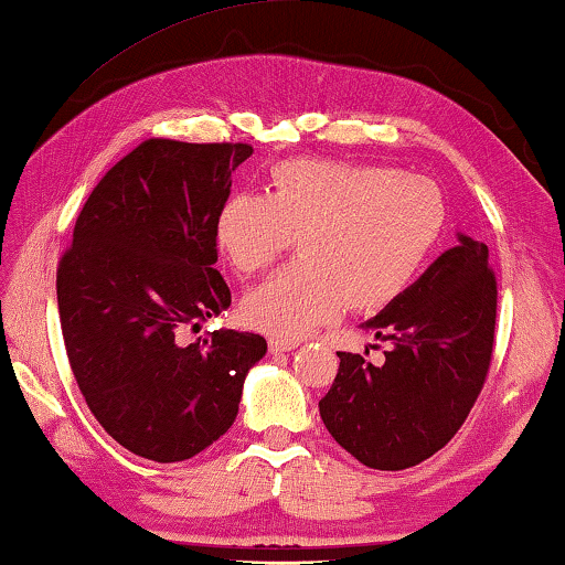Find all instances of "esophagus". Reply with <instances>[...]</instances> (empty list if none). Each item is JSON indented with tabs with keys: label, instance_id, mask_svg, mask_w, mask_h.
<instances>
[{
	"label": "esophagus",
	"instance_id": "esophagus-1",
	"mask_svg": "<svg viewBox=\"0 0 565 565\" xmlns=\"http://www.w3.org/2000/svg\"><path fill=\"white\" fill-rule=\"evenodd\" d=\"M270 353L273 355H282V353H290V350L298 348L300 343H295V340H277V338H270Z\"/></svg>",
	"mask_w": 565,
	"mask_h": 565
}]
</instances>
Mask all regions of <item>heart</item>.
<instances>
[{
	"label": "heart",
	"mask_w": 565,
	"mask_h": 565,
	"mask_svg": "<svg viewBox=\"0 0 565 565\" xmlns=\"http://www.w3.org/2000/svg\"><path fill=\"white\" fill-rule=\"evenodd\" d=\"M446 230V200L433 180L381 164L290 160L270 192H235L215 217V243L237 275L270 267L295 235L302 257L243 300L247 326L302 338L353 302L377 310L411 288Z\"/></svg>",
	"instance_id": "heart-1"
}]
</instances>
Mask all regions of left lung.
Wrapping results in <instances>:
<instances>
[{
  "instance_id": "obj_1",
  "label": "left lung",
  "mask_w": 565,
  "mask_h": 565,
  "mask_svg": "<svg viewBox=\"0 0 565 565\" xmlns=\"http://www.w3.org/2000/svg\"><path fill=\"white\" fill-rule=\"evenodd\" d=\"M495 277L488 247L458 233L401 298L363 322L387 340L385 363L338 353L320 401L330 436L360 463L403 470L430 458L466 423L493 353Z\"/></svg>"
}]
</instances>
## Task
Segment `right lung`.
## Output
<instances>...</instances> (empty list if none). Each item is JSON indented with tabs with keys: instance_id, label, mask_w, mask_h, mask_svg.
Here are the masks:
<instances>
[{
	"instance_id": "right-lung-1",
	"label": "right lung",
	"mask_w": 565,
	"mask_h": 565,
	"mask_svg": "<svg viewBox=\"0 0 565 565\" xmlns=\"http://www.w3.org/2000/svg\"><path fill=\"white\" fill-rule=\"evenodd\" d=\"M249 145L147 140L92 190L57 270L64 348L89 411L157 463L198 456L237 418L267 353L253 332L182 330L230 308L215 217Z\"/></svg>"
}]
</instances>
